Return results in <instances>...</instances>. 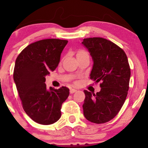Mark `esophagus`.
Returning <instances> with one entry per match:
<instances>
[{"mask_svg":"<svg viewBox=\"0 0 148 148\" xmlns=\"http://www.w3.org/2000/svg\"><path fill=\"white\" fill-rule=\"evenodd\" d=\"M76 91H77V90L76 89H74V88H71L70 91L69 92H70V94H73V93H74Z\"/></svg>","mask_w":148,"mask_h":148,"instance_id":"1","label":"esophagus"}]
</instances>
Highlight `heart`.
Masks as SVG:
<instances>
[{
	"label": "heart",
	"instance_id": "heart-1",
	"mask_svg": "<svg viewBox=\"0 0 148 148\" xmlns=\"http://www.w3.org/2000/svg\"><path fill=\"white\" fill-rule=\"evenodd\" d=\"M81 52H85V51H80L79 53H81Z\"/></svg>",
	"mask_w": 148,
	"mask_h": 148
}]
</instances>
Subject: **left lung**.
<instances>
[{
	"label": "left lung",
	"mask_w": 148,
	"mask_h": 148,
	"mask_svg": "<svg viewBox=\"0 0 148 148\" xmlns=\"http://www.w3.org/2000/svg\"><path fill=\"white\" fill-rule=\"evenodd\" d=\"M81 44L93 61L90 78L101 82L96 94L84 90V115L93 123H107L116 116L126 99L131 76L128 59L123 49L104 38L84 39Z\"/></svg>",
	"instance_id": "8db88e82"
}]
</instances>
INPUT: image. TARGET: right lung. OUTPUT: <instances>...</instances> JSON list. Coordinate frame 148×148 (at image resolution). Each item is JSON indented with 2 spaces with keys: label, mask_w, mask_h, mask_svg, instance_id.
<instances>
[{
  "label": "right lung",
  "mask_w": 148,
  "mask_h": 148,
  "mask_svg": "<svg viewBox=\"0 0 148 148\" xmlns=\"http://www.w3.org/2000/svg\"><path fill=\"white\" fill-rule=\"evenodd\" d=\"M67 40L47 39L30 44L16 58L14 81L23 108L35 123L48 125L61 117L62 103L69 90L66 87L47 88L45 76L58 65Z\"/></svg>",
  "instance_id": "1"
}]
</instances>
